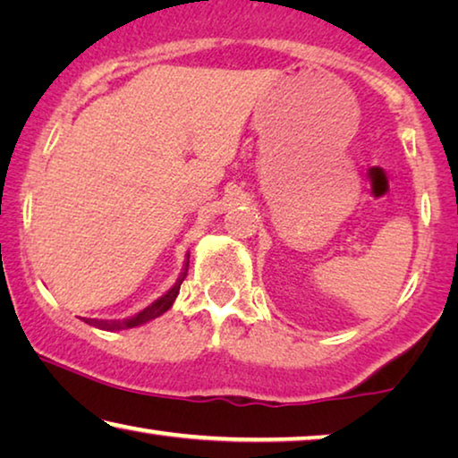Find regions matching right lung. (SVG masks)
<instances>
[{"label":"right lung","mask_w":458,"mask_h":458,"mask_svg":"<svg viewBox=\"0 0 458 458\" xmlns=\"http://www.w3.org/2000/svg\"><path fill=\"white\" fill-rule=\"evenodd\" d=\"M187 271H189V257L185 261V267H182L179 279H176V284L170 288L166 294L160 296L156 302H152L149 306H146L141 312H138V315L133 317H127V318H121V320H102V318H81L84 323L92 325V327H98V329H105V331H121V329H133V327H140L143 323H148V320H152L156 317H160L166 312L170 306H173V302L176 300V296H179V290H181V284L182 279L187 277Z\"/></svg>","instance_id":"obj_1"}]
</instances>
